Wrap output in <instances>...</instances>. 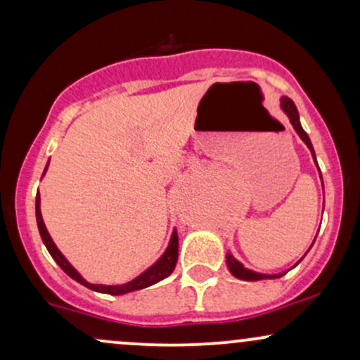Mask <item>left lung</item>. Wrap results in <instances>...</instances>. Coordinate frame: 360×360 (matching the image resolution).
<instances>
[{"mask_svg": "<svg viewBox=\"0 0 360 360\" xmlns=\"http://www.w3.org/2000/svg\"><path fill=\"white\" fill-rule=\"evenodd\" d=\"M281 110H283L284 113H286V117L289 118V122H291V125H292V128H295V131L300 135V139L303 140L304 146H307V147L309 148V152H311V157H313V162H315L316 169H318V171H320V167H318V162H316L315 148H313V146H311V140H309L308 134L303 130V127H301L298 108H296V105H295V103H292L291 98H288V96L281 98ZM320 179H321V184H323V177H321V172H320ZM323 206H325V201H323ZM315 240H316V237H315ZM315 240H313V243H315ZM313 243H311V245H309V249H311V247H313ZM309 249H308V250H309ZM304 255H307V254H304ZM304 255H303V257H304ZM303 257H301V259L298 260V262L295 264V266H298L301 260H303ZM295 266H292V267H295ZM226 267H229L230 274H232L233 278L242 279V281L278 279V278H281V276H284V274H286V272H288V271H283V272H279V274H262V272L247 269V267H243V264L240 262V260H237V259L233 257L232 252H230V250L226 252ZM292 267H291V269H292Z\"/></svg>", "mask_w": 360, "mask_h": 360, "instance_id": "1", "label": "left lung"}]
</instances>
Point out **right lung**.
Instances as JSON below:
<instances>
[{
    "label": "right lung",
    "mask_w": 360,
    "mask_h": 360,
    "mask_svg": "<svg viewBox=\"0 0 360 360\" xmlns=\"http://www.w3.org/2000/svg\"><path fill=\"white\" fill-rule=\"evenodd\" d=\"M49 164H51V159H49V162L45 164L42 177L45 176V172H47ZM35 217H37V226H39L40 237H42L44 245L47 247L49 254L52 255V259L56 260L57 264H59L60 269L64 271L65 274L69 276V278L77 281V283L82 284V286H86L88 289H91V291L103 292V295H111V296H122V295H127V292L139 291V289L148 288V286H152V284L159 283V281L166 279L167 276L172 274V271H174V267H176L177 249H179V245H177V243H179V242H177V232L174 229V230H172L171 238H169V243H167L166 250H164V254L160 255V257L157 259L150 267H147V269L143 271L142 274H139L137 278L128 281V283H125V284H113V286H108V284H93V283H89V281H86L84 278H82L81 272L77 271L76 267H74L72 264L64 257V254H62V252L57 249L56 243H53L51 233H49L47 226H45V223H44L42 212H40V194H39V191H37V198H35Z\"/></svg>",
    "instance_id": "right-lung-1"
}]
</instances>
